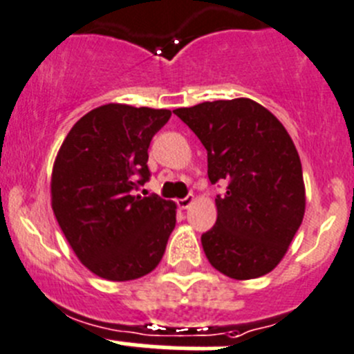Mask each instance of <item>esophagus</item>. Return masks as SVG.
<instances>
[{
  "label": "esophagus",
  "mask_w": 354,
  "mask_h": 354,
  "mask_svg": "<svg viewBox=\"0 0 354 354\" xmlns=\"http://www.w3.org/2000/svg\"><path fill=\"white\" fill-rule=\"evenodd\" d=\"M178 206H180L182 209H185V208H189V206L192 205V203H194V196L192 194H187L185 196V198H182V199H178Z\"/></svg>",
  "instance_id": "34e87169"
}]
</instances>
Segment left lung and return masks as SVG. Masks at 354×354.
<instances>
[{"instance_id":"1","label":"left lung","mask_w":354,"mask_h":354,"mask_svg":"<svg viewBox=\"0 0 354 354\" xmlns=\"http://www.w3.org/2000/svg\"><path fill=\"white\" fill-rule=\"evenodd\" d=\"M174 113L208 151L216 222L201 236L213 268L236 281L274 270L304 216V182L297 149L274 113L250 97L205 101Z\"/></svg>"}]
</instances>
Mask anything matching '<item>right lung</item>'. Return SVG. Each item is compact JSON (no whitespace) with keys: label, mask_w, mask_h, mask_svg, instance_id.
Masks as SVG:
<instances>
[{"label":"right lung","mask_w":354,"mask_h":354,"mask_svg":"<svg viewBox=\"0 0 354 354\" xmlns=\"http://www.w3.org/2000/svg\"><path fill=\"white\" fill-rule=\"evenodd\" d=\"M172 111L110 103L66 134L51 174V206L80 263L106 281L155 270L176 227L174 201L136 194L148 148Z\"/></svg>","instance_id":"add662e5"}]
</instances>
